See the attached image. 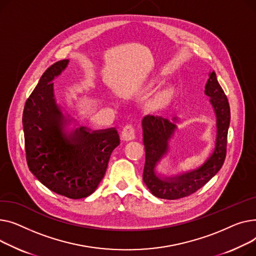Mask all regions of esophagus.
Wrapping results in <instances>:
<instances>
[{
    "label": "esophagus",
    "instance_id": "34e87169",
    "mask_svg": "<svg viewBox=\"0 0 256 256\" xmlns=\"http://www.w3.org/2000/svg\"><path fill=\"white\" fill-rule=\"evenodd\" d=\"M136 136V129L133 125H127L122 131V138L124 140H132Z\"/></svg>",
    "mask_w": 256,
    "mask_h": 256
}]
</instances>
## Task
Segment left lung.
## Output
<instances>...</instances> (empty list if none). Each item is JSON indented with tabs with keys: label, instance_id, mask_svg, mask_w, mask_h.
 Masks as SVG:
<instances>
[{
	"label": "left lung",
	"instance_id": "8db88e82",
	"mask_svg": "<svg viewBox=\"0 0 256 256\" xmlns=\"http://www.w3.org/2000/svg\"><path fill=\"white\" fill-rule=\"evenodd\" d=\"M206 95L211 98V103L217 116V138L213 155L198 170L168 180L158 178L154 168L156 163L166 152L168 142L176 129L174 122L159 116H146L142 120L144 144L146 163L142 178L153 195L164 200H178L189 196L204 186L222 168L226 157L228 132L230 122V108L226 95L218 82L215 71L210 73L206 84Z\"/></svg>",
	"mask_w": 256,
	"mask_h": 256
}]
</instances>
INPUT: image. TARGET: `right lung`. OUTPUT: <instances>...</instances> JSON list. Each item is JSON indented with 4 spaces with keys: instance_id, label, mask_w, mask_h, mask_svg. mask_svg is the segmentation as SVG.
I'll return each instance as SVG.
<instances>
[{
    "instance_id": "1",
    "label": "right lung",
    "mask_w": 256,
    "mask_h": 256,
    "mask_svg": "<svg viewBox=\"0 0 256 256\" xmlns=\"http://www.w3.org/2000/svg\"><path fill=\"white\" fill-rule=\"evenodd\" d=\"M68 60L48 67L26 101L22 125L28 166L50 190L71 200L91 195L106 172L114 150L120 144L116 129L88 132L82 127L66 138L64 116L54 98L52 80Z\"/></svg>"
}]
</instances>
